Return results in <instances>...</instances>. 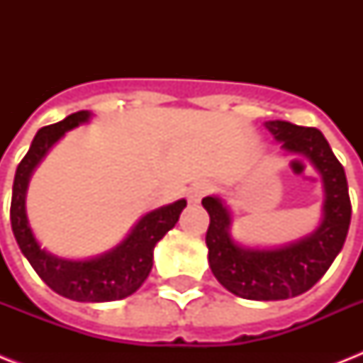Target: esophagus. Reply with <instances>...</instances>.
<instances>
[{"instance_id": "34e87169", "label": "esophagus", "mask_w": 363, "mask_h": 363, "mask_svg": "<svg viewBox=\"0 0 363 363\" xmlns=\"http://www.w3.org/2000/svg\"><path fill=\"white\" fill-rule=\"evenodd\" d=\"M207 192H209V184H207V182H198V184H194V186L190 188L188 199H190L192 203H198L199 199L203 198Z\"/></svg>"}]
</instances>
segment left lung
Here are the masks:
<instances>
[{
	"mask_svg": "<svg viewBox=\"0 0 363 363\" xmlns=\"http://www.w3.org/2000/svg\"><path fill=\"white\" fill-rule=\"evenodd\" d=\"M264 125L284 152L309 160L320 173L324 205L318 228L282 247H245L232 238L233 218L224 199L207 196L201 205L211 218L205 242L216 281L239 298L277 301L307 292L330 269L349 233L352 207L343 165L320 130L284 121H269Z\"/></svg>",
	"mask_w": 363,
	"mask_h": 363,
	"instance_id": "obj_1",
	"label": "left lung"
}]
</instances>
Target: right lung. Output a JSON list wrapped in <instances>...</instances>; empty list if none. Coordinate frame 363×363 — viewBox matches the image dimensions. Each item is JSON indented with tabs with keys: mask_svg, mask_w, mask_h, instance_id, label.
<instances>
[{
	"mask_svg": "<svg viewBox=\"0 0 363 363\" xmlns=\"http://www.w3.org/2000/svg\"><path fill=\"white\" fill-rule=\"evenodd\" d=\"M90 111H79L58 124L45 125L37 131L22 162L16 167L11 199V226L14 239L31 267L54 292L82 303H104L124 299L139 290L152 269L154 247L175 226L186 199L164 205L139 218L131 232L115 248L86 259L60 258L41 248L31 232L26 213V192L33 171L48 150L65 135V131L86 124Z\"/></svg>",
	"mask_w": 363,
	"mask_h": 363,
	"instance_id": "1",
	"label": "right lung"
}]
</instances>
